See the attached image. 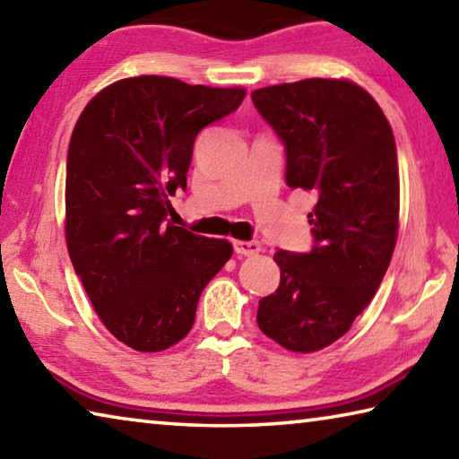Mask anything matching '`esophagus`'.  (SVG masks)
<instances>
[{"mask_svg": "<svg viewBox=\"0 0 459 459\" xmlns=\"http://www.w3.org/2000/svg\"><path fill=\"white\" fill-rule=\"evenodd\" d=\"M232 248H235L238 257H253V255H257L261 251V245L257 240H235Z\"/></svg>", "mask_w": 459, "mask_h": 459, "instance_id": "1", "label": "esophagus"}]
</instances>
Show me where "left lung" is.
Listing matches in <instances>:
<instances>
[{
  "instance_id": "obj_1",
  "label": "left lung",
  "mask_w": 459,
  "mask_h": 459,
  "mask_svg": "<svg viewBox=\"0 0 459 459\" xmlns=\"http://www.w3.org/2000/svg\"><path fill=\"white\" fill-rule=\"evenodd\" d=\"M285 145V182L314 192L309 253L277 251L281 281L259 301L261 332L316 352L375 298L399 229L397 145L383 108L351 81L306 79L251 92Z\"/></svg>"
}]
</instances>
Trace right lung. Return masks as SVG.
<instances>
[{
    "label": "right lung",
    "instance_id": "1",
    "mask_svg": "<svg viewBox=\"0 0 459 459\" xmlns=\"http://www.w3.org/2000/svg\"><path fill=\"white\" fill-rule=\"evenodd\" d=\"M245 89L134 76L108 84L76 121L66 155V245L105 328L139 352L190 332L229 240L168 221L200 129L237 111Z\"/></svg>",
    "mask_w": 459,
    "mask_h": 459
}]
</instances>
